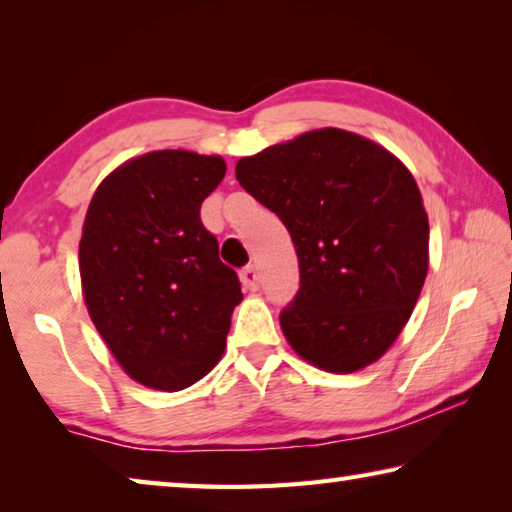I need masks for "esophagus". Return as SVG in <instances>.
<instances>
[{
  "label": "esophagus",
  "instance_id": "1",
  "mask_svg": "<svg viewBox=\"0 0 512 512\" xmlns=\"http://www.w3.org/2000/svg\"><path fill=\"white\" fill-rule=\"evenodd\" d=\"M239 277H241V284H244L246 289H250V291L259 289V271L255 266H246L244 271L239 273Z\"/></svg>",
  "mask_w": 512,
  "mask_h": 512
}]
</instances>
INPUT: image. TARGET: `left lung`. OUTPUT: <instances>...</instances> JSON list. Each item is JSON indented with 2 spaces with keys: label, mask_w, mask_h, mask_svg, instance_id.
Here are the masks:
<instances>
[{
  "label": "left lung",
  "mask_w": 512,
  "mask_h": 512,
  "mask_svg": "<svg viewBox=\"0 0 512 512\" xmlns=\"http://www.w3.org/2000/svg\"><path fill=\"white\" fill-rule=\"evenodd\" d=\"M237 180L287 225L300 289L282 332L320 370L366 368L411 318L429 268V219L384 146L320 128L237 162Z\"/></svg>",
  "instance_id": "8db88e82"
}]
</instances>
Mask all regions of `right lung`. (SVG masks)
Returning <instances> with one entry per match:
<instances>
[{"mask_svg": "<svg viewBox=\"0 0 512 512\" xmlns=\"http://www.w3.org/2000/svg\"><path fill=\"white\" fill-rule=\"evenodd\" d=\"M223 176L219 155L153 151L112 171L85 214L79 268L92 323L119 366L158 391H183L219 363L244 298L201 221Z\"/></svg>", "mask_w": 512, "mask_h": 512, "instance_id": "add662e5", "label": "right lung"}]
</instances>
